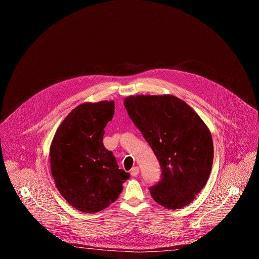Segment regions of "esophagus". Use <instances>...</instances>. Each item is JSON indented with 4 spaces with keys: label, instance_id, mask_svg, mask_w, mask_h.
<instances>
[{
    "label": "esophagus",
    "instance_id": "34e87169",
    "mask_svg": "<svg viewBox=\"0 0 259 259\" xmlns=\"http://www.w3.org/2000/svg\"><path fill=\"white\" fill-rule=\"evenodd\" d=\"M130 173H131L132 176H136V175L139 173V168H138V167H133V168L131 169Z\"/></svg>",
    "mask_w": 259,
    "mask_h": 259
}]
</instances>
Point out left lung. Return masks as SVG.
Segmentation results:
<instances>
[{
    "mask_svg": "<svg viewBox=\"0 0 259 259\" xmlns=\"http://www.w3.org/2000/svg\"><path fill=\"white\" fill-rule=\"evenodd\" d=\"M124 105L161 165L162 179L150 189L153 199L167 209L188 206L212 169L210 130L187 102L170 94L131 95Z\"/></svg>",
    "mask_w": 259,
    "mask_h": 259,
    "instance_id": "left-lung-1",
    "label": "left lung"
}]
</instances>
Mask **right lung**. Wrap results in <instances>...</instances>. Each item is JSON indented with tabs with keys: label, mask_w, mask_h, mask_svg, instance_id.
Listing matches in <instances>:
<instances>
[{
	"label": "right lung",
	"mask_w": 259,
	"mask_h": 259,
	"mask_svg": "<svg viewBox=\"0 0 259 259\" xmlns=\"http://www.w3.org/2000/svg\"><path fill=\"white\" fill-rule=\"evenodd\" d=\"M114 114L113 100L82 103L61 122L50 145L51 174L58 192L85 213L114 203L130 177L103 145L104 128Z\"/></svg>",
	"instance_id": "obj_1"
}]
</instances>
